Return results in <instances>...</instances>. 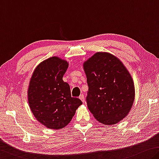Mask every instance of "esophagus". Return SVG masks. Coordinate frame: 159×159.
<instances>
[{
	"instance_id": "esophagus-1",
	"label": "esophagus",
	"mask_w": 159,
	"mask_h": 159,
	"mask_svg": "<svg viewBox=\"0 0 159 159\" xmlns=\"http://www.w3.org/2000/svg\"><path fill=\"white\" fill-rule=\"evenodd\" d=\"M79 98H80V100H81V101L84 102V100H85V98H84V94H81L79 96Z\"/></svg>"
}]
</instances>
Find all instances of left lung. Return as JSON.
I'll use <instances>...</instances> for the list:
<instances>
[{
    "instance_id": "1",
    "label": "left lung",
    "mask_w": 159,
    "mask_h": 159,
    "mask_svg": "<svg viewBox=\"0 0 159 159\" xmlns=\"http://www.w3.org/2000/svg\"><path fill=\"white\" fill-rule=\"evenodd\" d=\"M88 107L98 122L117 124L129 112L135 97L134 80L117 57L98 52L84 62Z\"/></svg>"
}]
</instances>
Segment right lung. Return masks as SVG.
<instances>
[{
  "label": "right lung",
  "instance_id": "1",
  "mask_svg": "<svg viewBox=\"0 0 159 159\" xmlns=\"http://www.w3.org/2000/svg\"><path fill=\"white\" fill-rule=\"evenodd\" d=\"M69 62L52 57L40 62L30 78L27 100L36 120L52 129H64L71 121L81 100L72 98L70 86L63 80Z\"/></svg>",
  "mask_w": 159,
  "mask_h": 159
}]
</instances>
